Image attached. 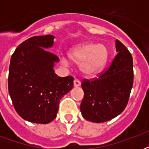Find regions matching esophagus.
I'll return each instance as SVG.
<instances>
[{
  "instance_id": "esophagus-1",
  "label": "esophagus",
  "mask_w": 149,
  "mask_h": 149,
  "mask_svg": "<svg viewBox=\"0 0 149 149\" xmlns=\"http://www.w3.org/2000/svg\"><path fill=\"white\" fill-rule=\"evenodd\" d=\"M73 84H74V86L77 87V86H79L81 85V82L79 81L78 79H75L74 82H73Z\"/></svg>"
}]
</instances>
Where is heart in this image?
<instances>
[{"label": "heart", "mask_w": 149, "mask_h": 149, "mask_svg": "<svg viewBox=\"0 0 149 149\" xmlns=\"http://www.w3.org/2000/svg\"><path fill=\"white\" fill-rule=\"evenodd\" d=\"M69 55L75 63L80 64L83 72L87 75H93L104 67L107 59L108 52L104 45L88 43L76 46L70 50ZM62 63L66 65L68 60L63 58Z\"/></svg>", "instance_id": "1"}]
</instances>
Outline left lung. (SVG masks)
Wrapping results in <instances>:
<instances>
[{
  "instance_id": "obj_1",
  "label": "left lung",
  "mask_w": 149,
  "mask_h": 149,
  "mask_svg": "<svg viewBox=\"0 0 149 149\" xmlns=\"http://www.w3.org/2000/svg\"><path fill=\"white\" fill-rule=\"evenodd\" d=\"M118 54L98 78L84 79V97L80 104L82 116L95 123L110 120L122 113L127 106L134 80L132 54L119 40Z\"/></svg>"
}]
</instances>
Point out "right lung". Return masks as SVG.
Returning a JSON list of instances; mask_svg holds the SVG:
<instances>
[{
  "mask_svg": "<svg viewBox=\"0 0 149 149\" xmlns=\"http://www.w3.org/2000/svg\"><path fill=\"white\" fill-rule=\"evenodd\" d=\"M54 38L31 37L17 46L10 58L8 92L15 111L30 122L53 120L60 100L73 87V77L55 73L54 63L58 58L45 49L53 45Z\"/></svg>",
  "mask_w": 149,
  "mask_h": 149,
  "instance_id": "add662e5",
  "label": "right lung"
}]
</instances>
